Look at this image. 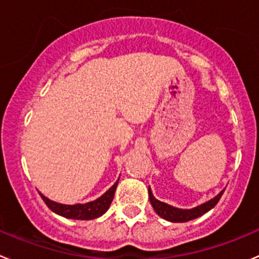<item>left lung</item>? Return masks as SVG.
<instances>
[{"mask_svg":"<svg viewBox=\"0 0 259 259\" xmlns=\"http://www.w3.org/2000/svg\"><path fill=\"white\" fill-rule=\"evenodd\" d=\"M223 192L215 196L214 199H211L210 201L205 202V204L199 205V206L193 207V209H188V210H183V209H177V207H173L170 205L165 204V202L159 201V200L155 199L153 196L152 191H150V187L148 188V193H149V200H150V204H152L153 209L154 211L159 215L160 218L163 219L168 220V222H172V223H185V222H190V220L196 219V218L201 217L204 215L205 212H207L209 210H211L215 205L219 202L220 197H222Z\"/></svg>","mask_w":259,"mask_h":259,"instance_id":"8db88e82","label":"left lung"}]
</instances>
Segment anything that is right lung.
Masks as SVG:
<instances>
[{
    "label": "right lung",
    "instance_id": "1",
    "mask_svg": "<svg viewBox=\"0 0 259 259\" xmlns=\"http://www.w3.org/2000/svg\"><path fill=\"white\" fill-rule=\"evenodd\" d=\"M119 183V180L106 191V192L96 199L95 201L87 202V204H76V205H63L58 202L52 201L48 197H45L42 193H40L42 201L47 204V206L55 214L64 217L67 219H77V220H92L101 217L102 214L107 211V209L111 205L114 199L115 190Z\"/></svg>",
    "mask_w": 259,
    "mask_h": 259
}]
</instances>
